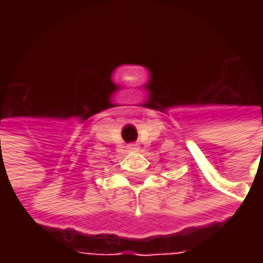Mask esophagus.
<instances>
[{
	"label": "esophagus",
	"instance_id": "34e87169",
	"mask_svg": "<svg viewBox=\"0 0 263 263\" xmlns=\"http://www.w3.org/2000/svg\"><path fill=\"white\" fill-rule=\"evenodd\" d=\"M127 147H128L130 151H137V149H139L136 143H130V145H128V146H127Z\"/></svg>",
	"mask_w": 263,
	"mask_h": 263
}]
</instances>
